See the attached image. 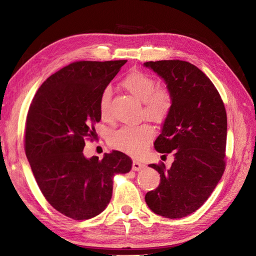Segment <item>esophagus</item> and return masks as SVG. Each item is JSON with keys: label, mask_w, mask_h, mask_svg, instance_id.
<instances>
[{"label": "esophagus", "mask_w": 256, "mask_h": 256, "mask_svg": "<svg viewBox=\"0 0 256 256\" xmlns=\"http://www.w3.org/2000/svg\"><path fill=\"white\" fill-rule=\"evenodd\" d=\"M144 166V164H142V162H138V160H133L132 162V170L133 171H140V170Z\"/></svg>", "instance_id": "1"}]
</instances>
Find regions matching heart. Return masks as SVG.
Returning <instances> with one entry per match:
<instances>
[{
    "label": "heart",
    "mask_w": 256,
    "mask_h": 256,
    "mask_svg": "<svg viewBox=\"0 0 256 256\" xmlns=\"http://www.w3.org/2000/svg\"><path fill=\"white\" fill-rule=\"evenodd\" d=\"M122 85L144 104V114L150 120L162 123L172 108V94L166 88H158L156 79L142 70H134L128 74ZM112 92L105 88L100 96L99 109L103 120L109 118V104ZM154 136L153 128L148 124L136 126H124L112 132L109 142L114 148L132 154L142 152L147 142Z\"/></svg>",
    "instance_id": "b5f03b06"
}]
</instances>
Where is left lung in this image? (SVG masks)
<instances>
[{"label":"left lung","instance_id":"left-lung-1","mask_svg":"<svg viewBox=\"0 0 256 256\" xmlns=\"http://www.w3.org/2000/svg\"><path fill=\"white\" fill-rule=\"evenodd\" d=\"M144 66L157 72L172 94V108L154 147L175 157L168 170L164 162L149 164L160 174V184L146 194V203L164 218H184L201 208L225 171L226 109L214 83L196 66L178 59Z\"/></svg>","mask_w":256,"mask_h":256}]
</instances>
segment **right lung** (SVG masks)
<instances>
[{
	"instance_id": "1",
	"label": "right lung",
	"mask_w": 256,
	"mask_h": 256,
	"mask_svg": "<svg viewBox=\"0 0 256 256\" xmlns=\"http://www.w3.org/2000/svg\"><path fill=\"white\" fill-rule=\"evenodd\" d=\"M127 60L76 62L48 77L31 102L25 151L34 178L53 208L74 220L101 214L112 196L114 176L128 173L132 162L120 151L103 160L83 155L101 120L102 90Z\"/></svg>"
}]
</instances>
